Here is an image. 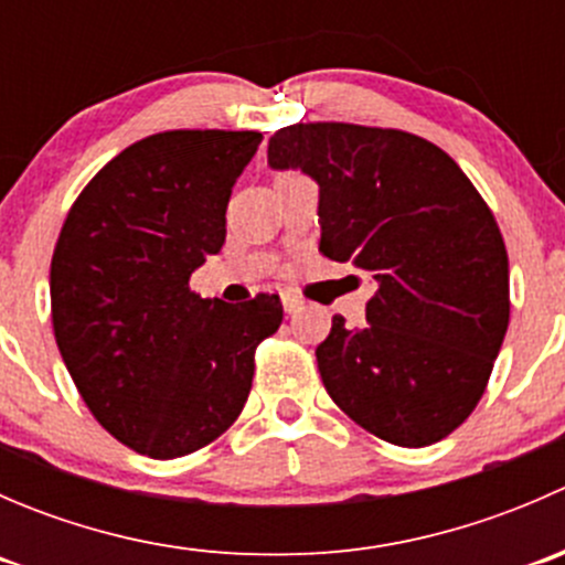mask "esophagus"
<instances>
[{"mask_svg": "<svg viewBox=\"0 0 565 565\" xmlns=\"http://www.w3.org/2000/svg\"><path fill=\"white\" fill-rule=\"evenodd\" d=\"M281 303H284V311H287V315H298V311L303 309V300H300L298 295L284 292V295H281Z\"/></svg>", "mask_w": 565, "mask_h": 565, "instance_id": "esophagus-1", "label": "esophagus"}]
</instances>
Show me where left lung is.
I'll list each match as a JSON object with an SVG mask.
<instances>
[{
	"label": "left lung",
	"mask_w": 565,
	"mask_h": 565,
	"mask_svg": "<svg viewBox=\"0 0 565 565\" xmlns=\"http://www.w3.org/2000/svg\"><path fill=\"white\" fill-rule=\"evenodd\" d=\"M267 163L317 182L319 250L377 287L363 328L333 317L317 347L324 391L393 446L451 435L509 328V254L481 193L440 147L391 128L287 125Z\"/></svg>",
	"instance_id": "1"
}]
</instances>
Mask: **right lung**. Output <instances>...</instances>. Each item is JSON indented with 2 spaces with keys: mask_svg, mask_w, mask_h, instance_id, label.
Masks as SVG:
<instances>
[{
  "mask_svg": "<svg viewBox=\"0 0 565 565\" xmlns=\"http://www.w3.org/2000/svg\"><path fill=\"white\" fill-rule=\"evenodd\" d=\"M262 134L167 130L125 147L73 202L51 259L56 347L108 435L177 459L246 404L278 295L243 306L191 292L226 241V204Z\"/></svg>",
  "mask_w": 565,
  "mask_h": 565,
  "instance_id": "add662e5",
  "label": "right lung"
}]
</instances>
